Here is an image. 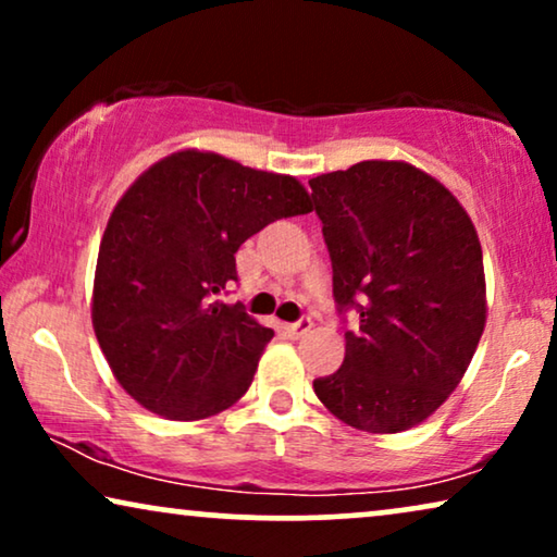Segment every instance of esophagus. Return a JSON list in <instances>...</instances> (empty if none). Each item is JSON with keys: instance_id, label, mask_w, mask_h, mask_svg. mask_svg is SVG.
<instances>
[{"instance_id": "1", "label": "esophagus", "mask_w": 557, "mask_h": 557, "mask_svg": "<svg viewBox=\"0 0 557 557\" xmlns=\"http://www.w3.org/2000/svg\"><path fill=\"white\" fill-rule=\"evenodd\" d=\"M311 319L309 317H301L299 322H294V324H284V330H286V334H292V337H304V334H309L311 332Z\"/></svg>"}]
</instances>
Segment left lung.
Masks as SVG:
<instances>
[{
	"instance_id": "obj_1",
	"label": "left lung",
	"mask_w": 557,
	"mask_h": 557,
	"mask_svg": "<svg viewBox=\"0 0 557 557\" xmlns=\"http://www.w3.org/2000/svg\"><path fill=\"white\" fill-rule=\"evenodd\" d=\"M337 311L355 309L345 362L314 380L332 416L368 433L423 423L461 383L486 322L482 243L461 202L408 162L309 180Z\"/></svg>"
}]
</instances>
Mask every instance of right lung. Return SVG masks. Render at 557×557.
Segmentation results:
<instances>
[{"mask_svg": "<svg viewBox=\"0 0 557 557\" xmlns=\"http://www.w3.org/2000/svg\"><path fill=\"white\" fill-rule=\"evenodd\" d=\"M311 212L296 177L215 151L159 159L113 208L98 248L90 319L119 385L151 413L200 421L253 383L273 332L218 299L235 253L281 218Z\"/></svg>", "mask_w": 557, "mask_h": 557, "instance_id": "obj_1", "label": "right lung"}]
</instances>
